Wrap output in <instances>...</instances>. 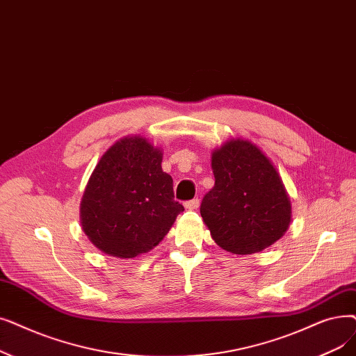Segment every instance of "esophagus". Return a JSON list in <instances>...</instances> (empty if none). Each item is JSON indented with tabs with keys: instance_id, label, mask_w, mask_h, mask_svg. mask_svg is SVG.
I'll return each mask as SVG.
<instances>
[{
	"instance_id": "34e87169",
	"label": "esophagus",
	"mask_w": 356,
	"mask_h": 356,
	"mask_svg": "<svg viewBox=\"0 0 356 356\" xmlns=\"http://www.w3.org/2000/svg\"><path fill=\"white\" fill-rule=\"evenodd\" d=\"M199 204H200L199 199H192V200H189V202L184 204V208L189 209V211H195V209L199 208Z\"/></svg>"
}]
</instances>
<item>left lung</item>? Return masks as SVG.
I'll list each match as a JSON object with an SVG mask.
<instances>
[{
  "label": "left lung",
  "instance_id": "1",
  "mask_svg": "<svg viewBox=\"0 0 356 356\" xmlns=\"http://www.w3.org/2000/svg\"><path fill=\"white\" fill-rule=\"evenodd\" d=\"M211 156L215 184L200 204L211 237L238 256L268 249L292 220L281 175L264 151L243 138L228 140Z\"/></svg>",
  "mask_w": 356,
  "mask_h": 356
}]
</instances>
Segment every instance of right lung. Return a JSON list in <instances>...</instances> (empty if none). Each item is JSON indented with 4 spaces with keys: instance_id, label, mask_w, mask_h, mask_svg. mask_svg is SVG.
<instances>
[{
    "instance_id": "1",
    "label": "right lung",
    "mask_w": 356,
    "mask_h": 356,
    "mask_svg": "<svg viewBox=\"0 0 356 356\" xmlns=\"http://www.w3.org/2000/svg\"><path fill=\"white\" fill-rule=\"evenodd\" d=\"M163 151L145 136L120 138L92 170L80 204L84 234L102 253L134 259L165 237L183 207Z\"/></svg>"
}]
</instances>
